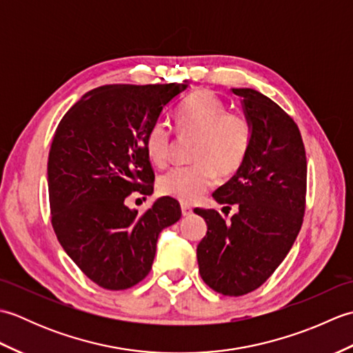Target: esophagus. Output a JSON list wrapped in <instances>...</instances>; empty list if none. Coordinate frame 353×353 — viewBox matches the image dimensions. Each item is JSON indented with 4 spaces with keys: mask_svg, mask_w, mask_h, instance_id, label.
I'll list each match as a JSON object with an SVG mask.
<instances>
[{
    "mask_svg": "<svg viewBox=\"0 0 353 353\" xmlns=\"http://www.w3.org/2000/svg\"><path fill=\"white\" fill-rule=\"evenodd\" d=\"M191 214H192V209H191L190 206L182 205V215H183V216H190Z\"/></svg>",
    "mask_w": 353,
    "mask_h": 353,
    "instance_id": "esophagus-1",
    "label": "esophagus"
}]
</instances>
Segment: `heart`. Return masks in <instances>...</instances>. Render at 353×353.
Masks as SVG:
<instances>
[{"mask_svg":"<svg viewBox=\"0 0 353 353\" xmlns=\"http://www.w3.org/2000/svg\"><path fill=\"white\" fill-rule=\"evenodd\" d=\"M181 137H194L190 167L172 168L157 179L161 196L183 205L196 203L212 188L216 174L226 179L243 167L252 142L250 121L243 112L229 110L212 92H197L185 101L177 115ZM172 132L163 121L154 123L147 133V154L157 167L170 159Z\"/></svg>","mask_w":353,"mask_h":353,"instance_id":"heart-1","label":"heart"}]
</instances>
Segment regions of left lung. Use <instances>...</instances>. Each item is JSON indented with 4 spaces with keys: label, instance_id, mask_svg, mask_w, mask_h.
Returning <instances> with one entry per match:
<instances>
[{
    "label": "left lung",
    "instance_id": "left-lung-1",
    "mask_svg": "<svg viewBox=\"0 0 353 353\" xmlns=\"http://www.w3.org/2000/svg\"><path fill=\"white\" fill-rule=\"evenodd\" d=\"M241 97L252 127L243 167L214 192L236 212L226 221L214 209H196L208 224L197 245L201 279L224 296H243L264 283L287 256L302 228L306 156L297 124L268 97L250 88Z\"/></svg>",
    "mask_w": 353,
    "mask_h": 353
}]
</instances>
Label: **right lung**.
Masks as SVG:
<instances>
[{
  "instance_id": "right-lung-1",
  "label": "right lung",
  "mask_w": 353,
  "mask_h": 353,
  "mask_svg": "<svg viewBox=\"0 0 353 353\" xmlns=\"http://www.w3.org/2000/svg\"><path fill=\"white\" fill-rule=\"evenodd\" d=\"M188 85H106L85 94L59 123L48 154L51 224L66 254L106 290L150 273L159 234L181 219L171 197L144 214L125 205L153 192L145 138Z\"/></svg>"
}]
</instances>
